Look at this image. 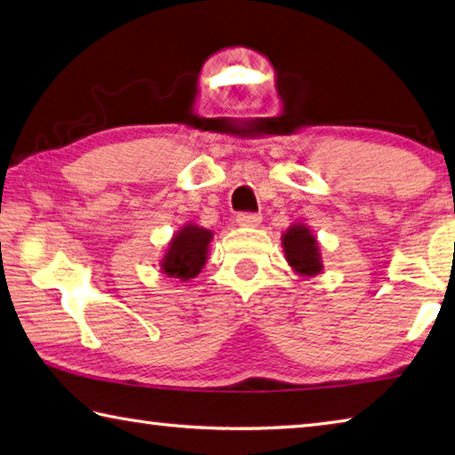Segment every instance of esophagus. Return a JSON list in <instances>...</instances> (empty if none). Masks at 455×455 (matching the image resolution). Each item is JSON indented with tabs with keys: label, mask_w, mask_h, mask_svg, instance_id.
I'll use <instances>...</instances> for the list:
<instances>
[{
	"label": "esophagus",
	"mask_w": 455,
	"mask_h": 455,
	"mask_svg": "<svg viewBox=\"0 0 455 455\" xmlns=\"http://www.w3.org/2000/svg\"><path fill=\"white\" fill-rule=\"evenodd\" d=\"M236 222L241 227H259L260 225V214H256V212H241L236 217Z\"/></svg>",
	"instance_id": "esophagus-1"
}]
</instances>
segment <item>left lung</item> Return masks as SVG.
<instances>
[{
	"instance_id": "left-lung-1",
	"label": "left lung",
	"mask_w": 455,
	"mask_h": 455,
	"mask_svg": "<svg viewBox=\"0 0 455 455\" xmlns=\"http://www.w3.org/2000/svg\"><path fill=\"white\" fill-rule=\"evenodd\" d=\"M284 256L291 268L300 276H316L322 272L320 244L310 228L302 222H296L283 235Z\"/></svg>"
}]
</instances>
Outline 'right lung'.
<instances>
[{"label": "right lung", "mask_w": 455, "mask_h": 455, "mask_svg": "<svg viewBox=\"0 0 455 455\" xmlns=\"http://www.w3.org/2000/svg\"><path fill=\"white\" fill-rule=\"evenodd\" d=\"M212 233L203 227L185 225L171 238L169 249L161 260V272L179 280L195 278L209 259Z\"/></svg>", "instance_id": "obj_1"}]
</instances>
